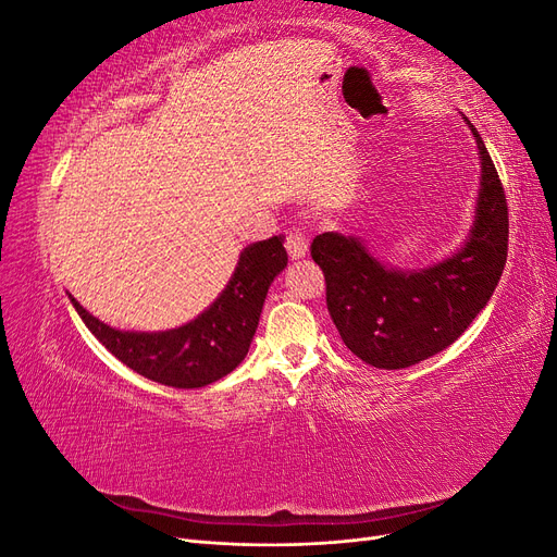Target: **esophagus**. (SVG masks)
<instances>
[{
	"instance_id": "obj_1",
	"label": "esophagus",
	"mask_w": 557,
	"mask_h": 557,
	"mask_svg": "<svg viewBox=\"0 0 557 557\" xmlns=\"http://www.w3.org/2000/svg\"><path fill=\"white\" fill-rule=\"evenodd\" d=\"M285 250H288L290 260L305 258L307 250H309V239L301 232L293 230V232H288V237H285Z\"/></svg>"
}]
</instances>
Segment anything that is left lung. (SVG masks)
<instances>
[{"label":"left lung","mask_w":557,"mask_h":557,"mask_svg":"<svg viewBox=\"0 0 557 557\" xmlns=\"http://www.w3.org/2000/svg\"><path fill=\"white\" fill-rule=\"evenodd\" d=\"M469 127L481 156V193L474 227L453 258L423 272H397L339 232L318 234L311 244L327 311L344 344L367 364L404 369L444 350L497 288L509 250V207L481 134Z\"/></svg>","instance_id":"1"}]
</instances>
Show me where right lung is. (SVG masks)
Listing matches in <instances>:
<instances>
[{"label":"right lung","mask_w":557,"mask_h":557,"mask_svg":"<svg viewBox=\"0 0 557 557\" xmlns=\"http://www.w3.org/2000/svg\"><path fill=\"white\" fill-rule=\"evenodd\" d=\"M285 264L283 237L248 246L221 297L188 325L170 332H121L90 315L74 297L72 305L111 356L137 374L170 387H205L246 358L269 285Z\"/></svg>","instance_id":"obj_1"}]
</instances>
